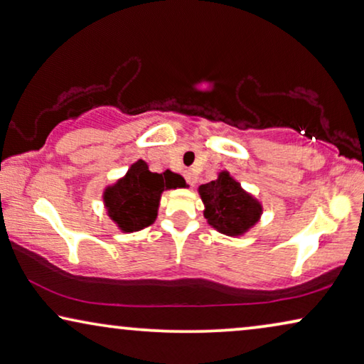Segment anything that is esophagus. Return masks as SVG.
Returning <instances> with one entry per match:
<instances>
[{
  "label": "esophagus",
  "instance_id": "obj_1",
  "mask_svg": "<svg viewBox=\"0 0 364 364\" xmlns=\"http://www.w3.org/2000/svg\"><path fill=\"white\" fill-rule=\"evenodd\" d=\"M183 177H186V181H187L188 186H193V183H195V176H193L192 171L183 172Z\"/></svg>",
  "mask_w": 364,
  "mask_h": 364
}]
</instances>
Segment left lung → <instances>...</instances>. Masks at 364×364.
<instances>
[{"label":"left lung","instance_id":"obj_1","mask_svg":"<svg viewBox=\"0 0 364 364\" xmlns=\"http://www.w3.org/2000/svg\"><path fill=\"white\" fill-rule=\"evenodd\" d=\"M198 192L205 203V218L223 235H243L261 217L259 202L246 193L228 172L200 186Z\"/></svg>","mask_w":364,"mask_h":364}]
</instances>
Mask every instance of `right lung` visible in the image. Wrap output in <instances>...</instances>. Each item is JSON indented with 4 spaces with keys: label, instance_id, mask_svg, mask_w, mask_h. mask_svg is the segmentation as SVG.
I'll return each instance as SVG.
<instances>
[{
    "label": "right lung",
    "instance_id": "add662e5",
    "mask_svg": "<svg viewBox=\"0 0 364 364\" xmlns=\"http://www.w3.org/2000/svg\"><path fill=\"white\" fill-rule=\"evenodd\" d=\"M182 186L186 182L177 173L151 172L144 161H138L121 181L107 188L103 198L108 215L121 230L138 231L154 223L162 191Z\"/></svg>",
    "mask_w": 364,
    "mask_h": 364
}]
</instances>
